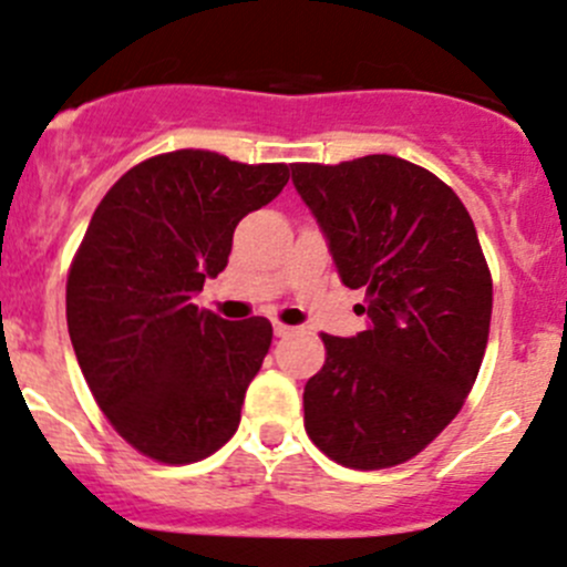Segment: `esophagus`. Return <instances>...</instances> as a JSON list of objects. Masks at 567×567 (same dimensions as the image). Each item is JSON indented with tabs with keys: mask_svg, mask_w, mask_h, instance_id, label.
<instances>
[{
	"mask_svg": "<svg viewBox=\"0 0 567 567\" xmlns=\"http://www.w3.org/2000/svg\"><path fill=\"white\" fill-rule=\"evenodd\" d=\"M293 326H288V323H279V320H274V334L277 337H288V334H293Z\"/></svg>",
	"mask_w": 567,
	"mask_h": 567,
	"instance_id": "34e87169",
	"label": "esophagus"
}]
</instances>
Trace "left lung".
<instances>
[{
  "mask_svg": "<svg viewBox=\"0 0 567 567\" xmlns=\"http://www.w3.org/2000/svg\"><path fill=\"white\" fill-rule=\"evenodd\" d=\"M337 274L364 290L368 329L323 334L305 386V427L351 468L414 458L458 414L491 326V274L458 194L398 156L293 164Z\"/></svg>",
  "mask_w": 567,
  "mask_h": 567,
  "instance_id": "8db88e82",
  "label": "left lung"
}]
</instances>
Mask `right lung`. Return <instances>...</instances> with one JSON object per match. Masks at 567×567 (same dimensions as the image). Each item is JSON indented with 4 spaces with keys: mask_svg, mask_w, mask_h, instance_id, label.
<instances>
[{
    "mask_svg": "<svg viewBox=\"0 0 567 567\" xmlns=\"http://www.w3.org/2000/svg\"><path fill=\"white\" fill-rule=\"evenodd\" d=\"M288 177V164L175 151L128 169L95 208L68 274V334L95 403L147 458L203 461L238 431L271 323H233L194 296Z\"/></svg>",
    "mask_w": 567,
    "mask_h": 567,
    "instance_id": "right-lung-1",
    "label": "right lung"
}]
</instances>
